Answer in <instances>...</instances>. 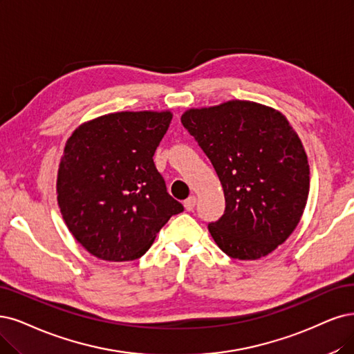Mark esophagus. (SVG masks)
I'll list each match as a JSON object with an SVG mask.
<instances>
[{"mask_svg":"<svg viewBox=\"0 0 354 354\" xmlns=\"http://www.w3.org/2000/svg\"><path fill=\"white\" fill-rule=\"evenodd\" d=\"M195 204H197V198H195L194 195H191V197H188V198L184 201V205H185V208H187L188 212H192V210H194Z\"/></svg>","mask_w":354,"mask_h":354,"instance_id":"esophagus-1","label":"esophagus"}]
</instances>
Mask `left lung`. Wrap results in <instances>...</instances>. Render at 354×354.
<instances>
[{
    "mask_svg": "<svg viewBox=\"0 0 354 354\" xmlns=\"http://www.w3.org/2000/svg\"><path fill=\"white\" fill-rule=\"evenodd\" d=\"M180 122L210 159L225 214L208 225L230 258L259 259L299 225L309 194L308 156L286 116L266 104L229 100L188 109Z\"/></svg>",
    "mask_w": 354,
    "mask_h": 354,
    "instance_id": "left-lung-1",
    "label": "left lung"
}]
</instances>
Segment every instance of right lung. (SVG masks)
<instances>
[{
    "mask_svg": "<svg viewBox=\"0 0 354 354\" xmlns=\"http://www.w3.org/2000/svg\"><path fill=\"white\" fill-rule=\"evenodd\" d=\"M172 112H116L78 127L58 169L62 218L86 251L133 261L149 251L167 220L184 212L153 162Z\"/></svg>",
    "mask_w": 354,
    "mask_h": 354,
    "instance_id": "1",
    "label": "right lung"
}]
</instances>
